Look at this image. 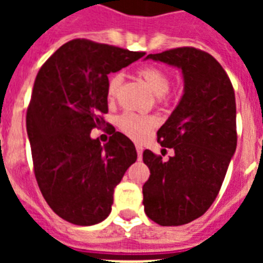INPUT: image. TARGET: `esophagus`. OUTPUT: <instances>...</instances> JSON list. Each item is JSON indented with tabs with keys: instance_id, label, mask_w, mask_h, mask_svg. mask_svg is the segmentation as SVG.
<instances>
[{
	"instance_id": "1",
	"label": "esophagus",
	"mask_w": 263,
	"mask_h": 263,
	"mask_svg": "<svg viewBox=\"0 0 263 263\" xmlns=\"http://www.w3.org/2000/svg\"><path fill=\"white\" fill-rule=\"evenodd\" d=\"M136 153H138V158L142 160V156H143V147L139 146V144H136Z\"/></svg>"
}]
</instances>
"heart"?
<instances>
[{
	"mask_svg": "<svg viewBox=\"0 0 263 263\" xmlns=\"http://www.w3.org/2000/svg\"><path fill=\"white\" fill-rule=\"evenodd\" d=\"M138 75L143 79V82L147 84V87L153 91V94L164 95L169 90L171 86V79L168 73L154 65H146L142 67L138 71ZM121 83V76L113 75L109 78L106 86V95L109 99H113L117 94V90ZM156 125V120L148 116H140L136 113L127 111L119 119L120 129L128 135L132 139L140 140L148 135L152 128Z\"/></svg>",
	"mask_w": 263,
	"mask_h": 263,
	"instance_id": "heart-1",
	"label": "heart"
}]
</instances>
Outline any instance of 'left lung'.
Here are the masks:
<instances>
[{"instance_id":"1","label":"left lung","mask_w":263,"mask_h":263,"mask_svg":"<svg viewBox=\"0 0 263 263\" xmlns=\"http://www.w3.org/2000/svg\"><path fill=\"white\" fill-rule=\"evenodd\" d=\"M148 59L183 73V97L157 132L161 146L173 148L175 156L164 162L150 150L143 152L150 169L143 185L144 212L162 227H177L204 214L218 195L236 152L235 91L220 63L195 47Z\"/></svg>"}]
</instances>
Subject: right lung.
I'll list each match as a JSON object with an SVG mask.
<instances>
[{
  "instance_id": "1",
  "label": "right lung",
  "mask_w": 263,
  "mask_h": 263,
  "mask_svg": "<svg viewBox=\"0 0 263 263\" xmlns=\"http://www.w3.org/2000/svg\"><path fill=\"white\" fill-rule=\"evenodd\" d=\"M144 54L73 39L36 75L27 109L35 177L51 210L71 224L87 227L105 220L116 185L138 158L121 132L113 131L106 144L90 132L105 124L107 75Z\"/></svg>"
}]
</instances>
